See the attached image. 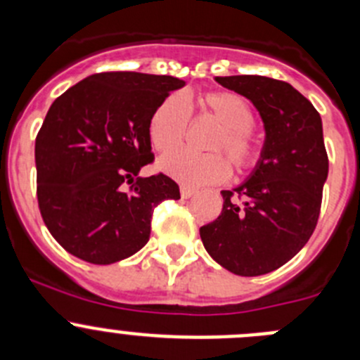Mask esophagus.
Wrapping results in <instances>:
<instances>
[{
  "instance_id": "34e87169",
  "label": "esophagus",
  "mask_w": 360,
  "mask_h": 360,
  "mask_svg": "<svg viewBox=\"0 0 360 360\" xmlns=\"http://www.w3.org/2000/svg\"><path fill=\"white\" fill-rule=\"evenodd\" d=\"M193 195H195V188L186 186V184H183V186H181V197L190 198V197H193Z\"/></svg>"
}]
</instances>
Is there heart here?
Listing matches in <instances>:
<instances>
[{
    "label": "heart",
    "mask_w": 360,
    "mask_h": 360,
    "mask_svg": "<svg viewBox=\"0 0 360 360\" xmlns=\"http://www.w3.org/2000/svg\"><path fill=\"white\" fill-rule=\"evenodd\" d=\"M198 111L219 123L207 141L210 153H193L177 150L186 137L190 125L191 104H184L179 96H167L151 111L148 120V137L160 153H169L160 160V169L186 186L223 183L231 172V160L238 172H250L263 158V141L252 130L254 111L250 104L231 90H210L198 94ZM221 153L219 154V151ZM224 153L227 155H222Z\"/></svg>",
    "instance_id": "heart-1"
}]
</instances>
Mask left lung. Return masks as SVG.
Returning a JSON list of instances; mask_svg holds the SVG:
<instances>
[{
    "label": "left lung",
    "instance_id": "obj_1",
    "mask_svg": "<svg viewBox=\"0 0 360 360\" xmlns=\"http://www.w3.org/2000/svg\"><path fill=\"white\" fill-rule=\"evenodd\" d=\"M248 97L264 123V151L244 184L224 190L223 210L200 228L214 261L242 277L270 274L296 256L317 226L329 160L322 120L294 86L266 76H217Z\"/></svg>",
    "mask_w": 360,
    "mask_h": 360
}]
</instances>
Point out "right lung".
I'll use <instances>...</instances> for the list:
<instances>
[{
  "instance_id": "obj_1",
  "label": "right lung",
  "mask_w": 360,
  "mask_h": 360,
  "mask_svg": "<svg viewBox=\"0 0 360 360\" xmlns=\"http://www.w3.org/2000/svg\"><path fill=\"white\" fill-rule=\"evenodd\" d=\"M174 76L97 72L57 97L36 136V195L52 237L72 256L111 264L150 240L158 203L181 198L165 174L139 177L153 163L148 120Z\"/></svg>"
}]
</instances>
